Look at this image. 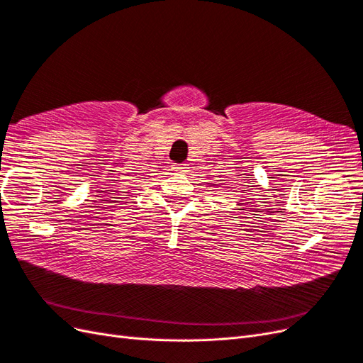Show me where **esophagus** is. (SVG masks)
I'll return each instance as SVG.
<instances>
[{
    "instance_id": "34e87169",
    "label": "esophagus",
    "mask_w": 363,
    "mask_h": 363,
    "mask_svg": "<svg viewBox=\"0 0 363 363\" xmlns=\"http://www.w3.org/2000/svg\"><path fill=\"white\" fill-rule=\"evenodd\" d=\"M175 172H186V169H188V164L186 163H182V164H175V167L172 168Z\"/></svg>"
}]
</instances>
